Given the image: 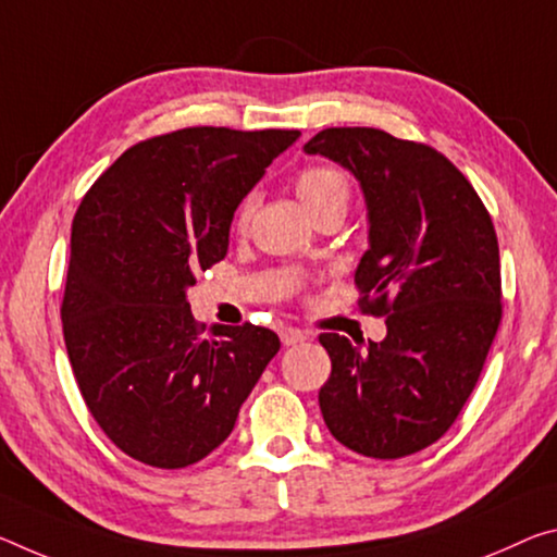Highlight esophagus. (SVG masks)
<instances>
[{"label": "esophagus", "mask_w": 557, "mask_h": 557, "mask_svg": "<svg viewBox=\"0 0 557 557\" xmlns=\"http://www.w3.org/2000/svg\"><path fill=\"white\" fill-rule=\"evenodd\" d=\"M280 339H282V344H285V347H295V344L307 339V332L297 330V326H285V330L280 332Z\"/></svg>", "instance_id": "1"}]
</instances>
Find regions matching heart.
Segmentation results:
<instances>
[{"label": "heart", "mask_w": 557, "mask_h": 557, "mask_svg": "<svg viewBox=\"0 0 557 557\" xmlns=\"http://www.w3.org/2000/svg\"><path fill=\"white\" fill-rule=\"evenodd\" d=\"M295 190L314 218H320L322 213H332V210L334 213L344 215L351 196L349 178L344 175L342 168L330 165V163L305 165L302 171L295 175ZM252 210H255V198L245 196L235 210L237 231H245L252 218Z\"/></svg>", "instance_id": "heart-1"}]
</instances>
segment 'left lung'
Masks as SVG:
<instances>
[{
  "label": "left lung",
  "mask_w": 557,
  "mask_h": 557,
  "mask_svg": "<svg viewBox=\"0 0 557 557\" xmlns=\"http://www.w3.org/2000/svg\"><path fill=\"white\" fill-rule=\"evenodd\" d=\"M355 173L369 250L355 272L361 312L384 317L367 349L320 334L332 374L320 409L332 436L369 458L421 451L451 429L496 337L500 258L493 220L444 153L379 128H324L305 144Z\"/></svg>",
  "instance_id": "left-lung-1"
}]
</instances>
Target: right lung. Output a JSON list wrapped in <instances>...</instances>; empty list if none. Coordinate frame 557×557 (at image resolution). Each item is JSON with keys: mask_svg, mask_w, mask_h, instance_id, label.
I'll list each match as a JSON object with an SVG mask.
<instances>
[{"mask_svg": "<svg viewBox=\"0 0 557 557\" xmlns=\"http://www.w3.org/2000/svg\"><path fill=\"white\" fill-rule=\"evenodd\" d=\"M299 131L193 126L131 146L72 225L61 322L78 392L123 454L198 463L280 351L272 330L193 320L185 289L225 258L235 208Z\"/></svg>", "mask_w": 557, "mask_h": 557, "instance_id": "right-lung-1", "label": "right lung"}]
</instances>
